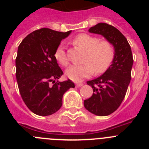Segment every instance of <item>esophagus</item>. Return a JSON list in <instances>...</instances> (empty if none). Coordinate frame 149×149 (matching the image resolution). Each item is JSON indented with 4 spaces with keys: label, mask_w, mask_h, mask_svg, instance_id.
<instances>
[{
    "label": "esophagus",
    "mask_w": 149,
    "mask_h": 149,
    "mask_svg": "<svg viewBox=\"0 0 149 149\" xmlns=\"http://www.w3.org/2000/svg\"><path fill=\"white\" fill-rule=\"evenodd\" d=\"M82 85H83L82 83H80V82L76 83V86H77V87H80V86H81Z\"/></svg>",
    "instance_id": "obj_1"
}]
</instances>
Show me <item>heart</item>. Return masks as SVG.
<instances>
[{"instance_id": "1", "label": "heart", "mask_w": 149, "mask_h": 149, "mask_svg": "<svg viewBox=\"0 0 149 149\" xmlns=\"http://www.w3.org/2000/svg\"><path fill=\"white\" fill-rule=\"evenodd\" d=\"M72 42L86 53L81 65H72L66 70V75L74 81H80L92 74H101L106 72L115 57L113 45L108 40L100 41V38L88 33H81L72 39ZM54 58L63 66H67V57L63 44H60L54 52Z\"/></svg>"}]
</instances>
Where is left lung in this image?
<instances>
[{
	"label": "left lung",
	"instance_id": "obj_1",
	"mask_svg": "<svg viewBox=\"0 0 149 149\" xmlns=\"http://www.w3.org/2000/svg\"><path fill=\"white\" fill-rule=\"evenodd\" d=\"M89 31L102 35L115 48V57L110 68L98 78L86 82L93 89V94L84 100L85 108L95 115L104 116L116 111L125 98L131 79L134 59L127 39L115 27L99 23Z\"/></svg>",
	"mask_w": 149,
	"mask_h": 149
}]
</instances>
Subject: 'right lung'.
I'll return each instance as SVG.
<instances>
[{
    "label": "right lung",
    "mask_w": 149,
    "mask_h": 149,
    "mask_svg": "<svg viewBox=\"0 0 149 149\" xmlns=\"http://www.w3.org/2000/svg\"><path fill=\"white\" fill-rule=\"evenodd\" d=\"M71 32L41 28L28 34L18 46L15 59L18 89L24 104L36 115L50 116L58 111L63 94L74 87L69 79L56 81L63 72L54 56Z\"/></svg>",
    "instance_id": "right-lung-1"
}]
</instances>
